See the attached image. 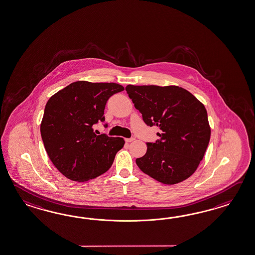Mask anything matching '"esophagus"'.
Instances as JSON below:
<instances>
[{
    "mask_svg": "<svg viewBox=\"0 0 255 255\" xmlns=\"http://www.w3.org/2000/svg\"><path fill=\"white\" fill-rule=\"evenodd\" d=\"M135 140V138H133V137H130V138H126L125 139V141L127 142V143H130V142H132V141H134Z\"/></svg>",
    "mask_w": 255,
    "mask_h": 255,
    "instance_id": "obj_1",
    "label": "esophagus"
}]
</instances>
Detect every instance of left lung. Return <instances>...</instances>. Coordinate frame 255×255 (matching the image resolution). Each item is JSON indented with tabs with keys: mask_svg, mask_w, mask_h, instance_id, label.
<instances>
[{
	"mask_svg": "<svg viewBox=\"0 0 255 255\" xmlns=\"http://www.w3.org/2000/svg\"><path fill=\"white\" fill-rule=\"evenodd\" d=\"M125 90L150 127L157 126L159 139L146 143L137 166L164 184H176L192 176L205 155L211 130L205 106L177 86H132Z\"/></svg>",
	"mask_w": 255,
	"mask_h": 255,
	"instance_id": "obj_1",
	"label": "left lung"
}]
</instances>
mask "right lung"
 <instances>
[{"mask_svg": "<svg viewBox=\"0 0 255 255\" xmlns=\"http://www.w3.org/2000/svg\"><path fill=\"white\" fill-rule=\"evenodd\" d=\"M124 90L125 87L115 83L77 81L48 100L40 133L50 160L66 178L87 181L112 167L125 140L97 135L93 125L105 121L107 101Z\"/></svg>", "mask_w": 255, "mask_h": 255, "instance_id": "1", "label": "right lung"}]
</instances>
